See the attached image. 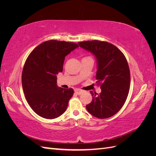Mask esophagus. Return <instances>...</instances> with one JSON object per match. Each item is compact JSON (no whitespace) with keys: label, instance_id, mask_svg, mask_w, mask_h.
Returning a JSON list of instances; mask_svg holds the SVG:
<instances>
[{"label":"esophagus","instance_id":"obj_1","mask_svg":"<svg viewBox=\"0 0 156 156\" xmlns=\"http://www.w3.org/2000/svg\"><path fill=\"white\" fill-rule=\"evenodd\" d=\"M75 92L77 94H78V95H79V94H81L83 92V90H82L76 88V89H75Z\"/></svg>","mask_w":156,"mask_h":156}]
</instances>
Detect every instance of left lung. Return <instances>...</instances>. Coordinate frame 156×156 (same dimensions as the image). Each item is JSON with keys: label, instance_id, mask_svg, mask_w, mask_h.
I'll list each match as a JSON object with an SVG mask.
<instances>
[{"label": "left lung", "instance_id": "obj_1", "mask_svg": "<svg viewBox=\"0 0 156 156\" xmlns=\"http://www.w3.org/2000/svg\"><path fill=\"white\" fill-rule=\"evenodd\" d=\"M78 44L96 56V83L101 90L98 96L90 91L92 101L87 105V109L98 119L111 117L121 109L128 96L130 71L127 61L119 48L107 41H85Z\"/></svg>", "mask_w": 156, "mask_h": 156}]
</instances>
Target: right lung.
Masks as SVG:
<instances>
[{
  "label": "right lung",
  "instance_id": "right-lung-1",
  "mask_svg": "<svg viewBox=\"0 0 156 156\" xmlns=\"http://www.w3.org/2000/svg\"><path fill=\"white\" fill-rule=\"evenodd\" d=\"M78 47L72 42L49 40L28 56L22 72V87L28 103L37 115L53 119L66 110L73 90L58 87L56 75L62 72L65 56Z\"/></svg>",
  "mask_w": 156,
  "mask_h": 156
}]
</instances>
